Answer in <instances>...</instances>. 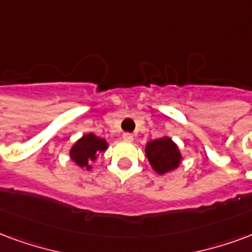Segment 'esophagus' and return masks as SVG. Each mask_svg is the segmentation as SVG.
I'll return each mask as SVG.
<instances>
[{"mask_svg": "<svg viewBox=\"0 0 252 252\" xmlns=\"http://www.w3.org/2000/svg\"><path fill=\"white\" fill-rule=\"evenodd\" d=\"M123 140L131 143V141H133V135H132V133H124V135H123Z\"/></svg>", "mask_w": 252, "mask_h": 252, "instance_id": "esophagus-1", "label": "esophagus"}]
</instances>
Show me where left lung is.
<instances>
[{
	"mask_svg": "<svg viewBox=\"0 0 252 252\" xmlns=\"http://www.w3.org/2000/svg\"><path fill=\"white\" fill-rule=\"evenodd\" d=\"M145 156L158 175L175 171L183 160L178 144L167 135L148 141L145 144Z\"/></svg>",
	"mask_w": 252,
	"mask_h": 252,
	"instance_id": "1",
	"label": "left lung"
}]
</instances>
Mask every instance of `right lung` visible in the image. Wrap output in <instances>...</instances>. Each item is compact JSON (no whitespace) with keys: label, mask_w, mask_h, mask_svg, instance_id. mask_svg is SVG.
<instances>
[{"label":"right lung","mask_w":252,"mask_h":252,"mask_svg":"<svg viewBox=\"0 0 252 252\" xmlns=\"http://www.w3.org/2000/svg\"><path fill=\"white\" fill-rule=\"evenodd\" d=\"M108 141L102 137H98L93 132L85 133L76 141L70 150H69V158L80 168L91 171L93 161H96L98 154L105 152L108 150Z\"/></svg>","instance_id":"add662e5"}]
</instances>
